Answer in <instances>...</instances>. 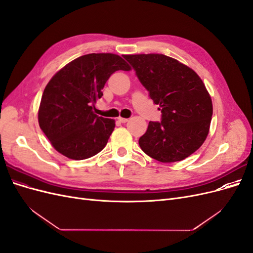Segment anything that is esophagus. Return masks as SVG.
Masks as SVG:
<instances>
[{
	"label": "esophagus",
	"mask_w": 253,
	"mask_h": 253,
	"mask_svg": "<svg viewBox=\"0 0 253 253\" xmlns=\"http://www.w3.org/2000/svg\"><path fill=\"white\" fill-rule=\"evenodd\" d=\"M118 121L119 122H122V124H126V122L128 121L127 118H122V117H118Z\"/></svg>",
	"instance_id": "34e87169"
}]
</instances>
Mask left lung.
<instances>
[{
	"label": "left lung",
	"mask_w": 253,
	"mask_h": 253,
	"mask_svg": "<svg viewBox=\"0 0 253 253\" xmlns=\"http://www.w3.org/2000/svg\"><path fill=\"white\" fill-rule=\"evenodd\" d=\"M158 110L162 122H149L141 150L160 163H175L200 149L208 136L211 96L192 68L162 53L125 55Z\"/></svg>",
	"instance_id": "8db88e82"
}]
</instances>
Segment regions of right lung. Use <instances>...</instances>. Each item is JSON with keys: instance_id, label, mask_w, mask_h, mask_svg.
<instances>
[{"instance_id": "1", "label": "right lung", "mask_w": 253, "mask_h": 253, "mask_svg": "<svg viewBox=\"0 0 253 253\" xmlns=\"http://www.w3.org/2000/svg\"><path fill=\"white\" fill-rule=\"evenodd\" d=\"M116 71H131V66L115 53H88L67 63L45 86L38 120L60 154L86 159L108 143L115 120L98 117L93 105Z\"/></svg>"}]
</instances>
